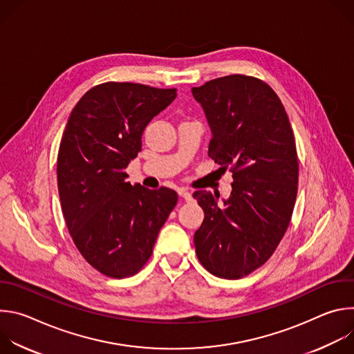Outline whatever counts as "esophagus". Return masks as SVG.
<instances>
[{
	"label": "esophagus",
	"mask_w": 354,
	"mask_h": 354,
	"mask_svg": "<svg viewBox=\"0 0 354 354\" xmlns=\"http://www.w3.org/2000/svg\"><path fill=\"white\" fill-rule=\"evenodd\" d=\"M178 193H179V196H180L182 198H185L186 201L192 200V193H190V192H187L186 189H179V190H178Z\"/></svg>",
	"instance_id": "obj_1"
}]
</instances>
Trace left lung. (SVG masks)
<instances>
[{"label":"left lung","mask_w":354,"mask_h":354,"mask_svg":"<svg viewBox=\"0 0 354 354\" xmlns=\"http://www.w3.org/2000/svg\"><path fill=\"white\" fill-rule=\"evenodd\" d=\"M212 129L209 157L232 172V192L197 190L205 212L194 232L196 255L212 274L241 279L276 250L291 220L298 189L294 133L276 92L262 80L227 75L192 88Z\"/></svg>","instance_id":"left-lung-1"}]
</instances>
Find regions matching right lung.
Segmentation results:
<instances>
[{
    "instance_id": "obj_1",
    "label": "right lung",
    "mask_w": 354,
    "mask_h": 354,
    "mask_svg": "<svg viewBox=\"0 0 354 354\" xmlns=\"http://www.w3.org/2000/svg\"><path fill=\"white\" fill-rule=\"evenodd\" d=\"M176 89L133 82L91 88L73 109L57 156V186L70 235L84 259L108 277L136 274L178 203L168 187L126 180L145 126Z\"/></svg>"
}]
</instances>
